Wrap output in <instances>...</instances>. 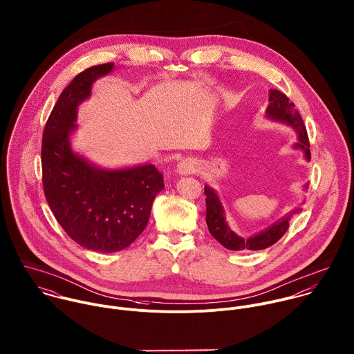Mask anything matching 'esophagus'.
Instances as JSON below:
<instances>
[{
	"mask_svg": "<svg viewBox=\"0 0 354 354\" xmlns=\"http://www.w3.org/2000/svg\"><path fill=\"white\" fill-rule=\"evenodd\" d=\"M197 169V164L194 160L192 158H183L179 164H178V172L180 175H189V174H194Z\"/></svg>",
	"mask_w": 354,
	"mask_h": 354,
	"instance_id": "obj_1",
	"label": "esophagus"
}]
</instances>
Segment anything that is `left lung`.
<instances>
[{
    "mask_svg": "<svg viewBox=\"0 0 354 354\" xmlns=\"http://www.w3.org/2000/svg\"><path fill=\"white\" fill-rule=\"evenodd\" d=\"M266 114L273 118L279 120L283 122H287L292 125L298 135H299V143H297V147L302 149L305 151L306 158H310V143H309V136L306 127L304 124V120L299 114V111L295 109V104L288 99V96L277 89H270V96H269V106L266 109ZM205 204H207V226L209 233L214 236L216 241H219L225 248L232 250V251H240V252H247V251H259L269 248L270 245L276 244L288 230L290 227V221L294 214H298L301 208H297L291 215L286 216L284 219L279 221L265 232H261L257 236L243 239L237 236L232 227L227 225L225 221V214L222 204L216 196V193L205 186Z\"/></svg>",
    "mask_w": 354,
    "mask_h": 354,
    "instance_id": "obj_1",
    "label": "left lung"
}]
</instances>
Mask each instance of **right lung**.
<instances>
[{
    "label": "right lung",
    "mask_w": 354,
    "mask_h": 354,
    "mask_svg": "<svg viewBox=\"0 0 354 354\" xmlns=\"http://www.w3.org/2000/svg\"><path fill=\"white\" fill-rule=\"evenodd\" d=\"M113 67L97 64L74 77L46 120L41 146L42 186L52 214L71 240L97 252L131 245L145 230L153 200L164 189V176L151 164L104 171L70 147L77 106L89 96L92 82Z\"/></svg>",
    "instance_id": "right-lung-1"
}]
</instances>
